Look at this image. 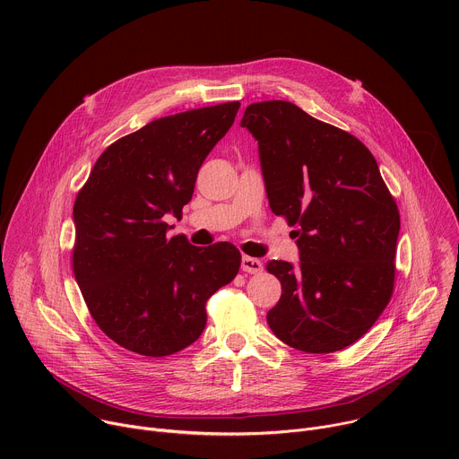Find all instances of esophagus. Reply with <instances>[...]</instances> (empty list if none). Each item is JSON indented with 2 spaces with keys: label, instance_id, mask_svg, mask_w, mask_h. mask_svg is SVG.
Returning a JSON list of instances; mask_svg holds the SVG:
<instances>
[{
  "label": "esophagus",
  "instance_id": "1",
  "mask_svg": "<svg viewBox=\"0 0 459 459\" xmlns=\"http://www.w3.org/2000/svg\"><path fill=\"white\" fill-rule=\"evenodd\" d=\"M241 271L248 273V274H257L264 271V264H261L259 259L250 257V255H243L241 257Z\"/></svg>",
  "mask_w": 459,
  "mask_h": 459
}]
</instances>
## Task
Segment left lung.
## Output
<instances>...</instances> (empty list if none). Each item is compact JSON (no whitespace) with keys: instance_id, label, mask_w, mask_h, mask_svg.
Listing matches in <instances>:
<instances>
[{"instance_id":"1","label":"left lung","mask_w":459,"mask_h":459,"mask_svg":"<svg viewBox=\"0 0 459 459\" xmlns=\"http://www.w3.org/2000/svg\"><path fill=\"white\" fill-rule=\"evenodd\" d=\"M269 205L298 238L299 265L273 259L281 298L271 331L308 354L342 351L376 323L394 292L400 211L370 151L345 130L281 100L245 108Z\"/></svg>"}]
</instances>
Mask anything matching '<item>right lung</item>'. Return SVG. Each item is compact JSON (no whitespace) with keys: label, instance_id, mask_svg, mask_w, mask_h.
<instances>
[{"label":"right lung","instance_id":"right-lung-1","mask_svg":"<svg viewBox=\"0 0 459 459\" xmlns=\"http://www.w3.org/2000/svg\"><path fill=\"white\" fill-rule=\"evenodd\" d=\"M239 101L165 116L108 145L74 202L73 271L89 312L119 347L149 358L183 351L207 325V299L230 283L239 250L169 238L207 154Z\"/></svg>","mask_w":459,"mask_h":459}]
</instances>
